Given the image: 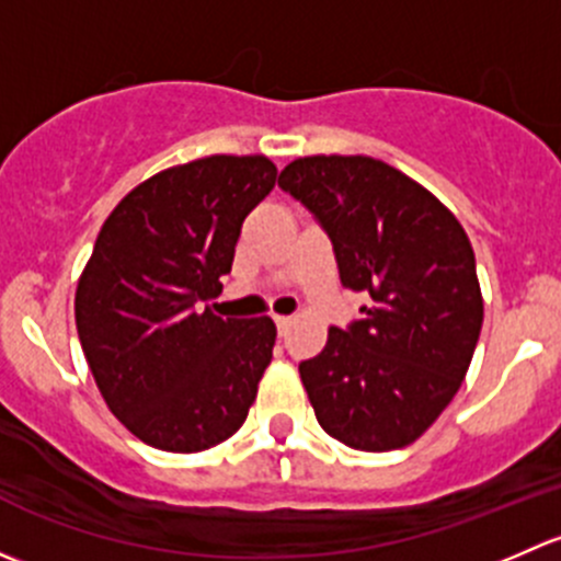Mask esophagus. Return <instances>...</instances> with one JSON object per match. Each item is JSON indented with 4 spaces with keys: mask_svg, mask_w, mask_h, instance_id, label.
<instances>
[{
    "mask_svg": "<svg viewBox=\"0 0 561 561\" xmlns=\"http://www.w3.org/2000/svg\"><path fill=\"white\" fill-rule=\"evenodd\" d=\"M274 322H276V328H279V333H285L287 328L293 325V317H285V314H274Z\"/></svg>",
    "mask_w": 561,
    "mask_h": 561,
    "instance_id": "obj_1",
    "label": "esophagus"
}]
</instances>
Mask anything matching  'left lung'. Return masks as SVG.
Here are the masks:
<instances>
[{
  "label": "left lung",
  "instance_id": "8db88e82",
  "mask_svg": "<svg viewBox=\"0 0 561 561\" xmlns=\"http://www.w3.org/2000/svg\"><path fill=\"white\" fill-rule=\"evenodd\" d=\"M279 186L320 219L364 320L298 366L317 423L366 454L407 448L454 401L483 325L474 252L426 186L364 154L298 157Z\"/></svg>",
  "mask_w": 561,
  "mask_h": 561
}]
</instances>
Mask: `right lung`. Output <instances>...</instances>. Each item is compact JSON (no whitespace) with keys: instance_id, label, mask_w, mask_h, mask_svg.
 Returning <instances> with one entry per match:
<instances>
[{"instance_id":"add662e5","label":"right lung","mask_w":561,"mask_h":561,"mask_svg":"<svg viewBox=\"0 0 561 561\" xmlns=\"http://www.w3.org/2000/svg\"><path fill=\"white\" fill-rule=\"evenodd\" d=\"M265 154H211L149 175L100 228L76 325L107 410L140 443L201 454L247 421L271 364V317H219L247 214L274 190Z\"/></svg>"}]
</instances>
